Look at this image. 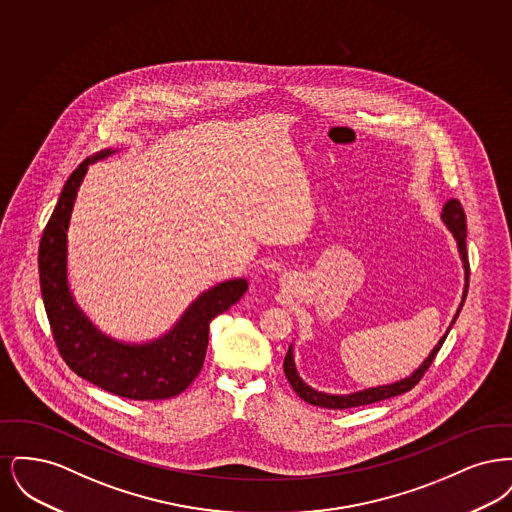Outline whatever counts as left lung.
<instances>
[{
  "label": "left lung",
  "instance_id": "left-lung-1",
  "mask_svg": "<svg viewBox=\"0 0 512 512\" xmlns=\"http://www.w3.org/2000/svg\"><path fill=\"white\" fill-rule=\"evenodd\" d=\"M441 220L445 222V226L451 230L453 238L457 240V247H459V255H461V261H463L464 267V292L463 301L457 309V315L453 317L451 326L455 324V320L461 313V307L464 305V299H466V293H468V276H470V267H468V253H466V215H464L463 205L457 201V199H449L445 205H443V211H441ZM451 326L447 328V332L443 334V338L438 341V345L430 351V355L424 359V363L418 366L414 370L411 376L399 380V382H393L388 386H378V388H368V390L355 391V393H349V395H332V393H324V391L313 390L311 386H307L299 374H297V368L293 363V347L290 345L288 353H286V359H284V372H286V378L290 382L293 391L307 403L311 405H317V407H324V409H351V407H361V405H370V403H376V401H384V399H390L395 395H401L405 391L413 390L414 386L420 382V378L424 376V372L430 368L432 361L436 359L438 355L439 347L443 345V341L447 338Z\"/></svg>",
  "mask_w": 512,
  "mask_h": 512
}]
</instances>
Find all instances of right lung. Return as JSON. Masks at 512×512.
I'll return each instance as SVG.
<instances>
[{"label": "right lung", "mask_w": 512, "mask_h": 512, "mask_svg": "<svg viewBox=\"0 0 512 512\" xmlns=\"http://www.w3.org/2000/svg\"><path fill=\"white\" fill-rule=\"evenodd\" d=\"M113 153L115 149H103L88 157L63 186L38 251L42 299L55 345L80 378L126 399H169L194 382L205 361L211 320L242 299L247 280H226L201 293L171 330L157 340L124 343L99 332L69 290L67 230L88 167Z\"/></svg>", "instance_id": "1"}]
</instances>
